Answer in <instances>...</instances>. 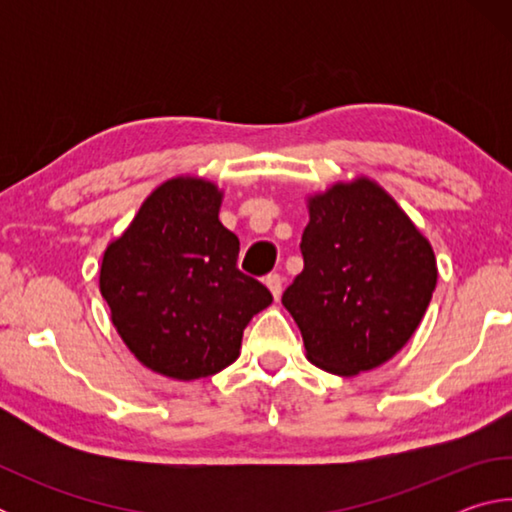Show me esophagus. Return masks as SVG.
<instances>
[{
  "label": "esophagus",
  "instance_id": "esophagus-1",
  "mask_svg": "<svg viewBox=\"0 0 512 512\" xmlns=\"http://www.w3.org/2000/svg\"><path fill=\"white\" fill-rule=\"evenodd\" d=\"M266 287L271 289V293H273V298L277 300L282 296V275H277V273H271V275H266Z\"/></svg>",
  "mask_w": 512,
  "mask_h": 512
}]
</instances>
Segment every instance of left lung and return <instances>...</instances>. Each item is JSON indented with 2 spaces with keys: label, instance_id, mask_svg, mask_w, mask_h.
<instances>
[{
  "label": "left lung",
  "instance_id": "8db88e82",
  "mask_svg": "<svg viewBox=\"0 0 512 512\" xmlns=\"http://www.w3.org/2000/svg\"><path fill=\"white\" fill-rule=\"evenodd\" d=\"M305 268L284 291L307 359L354 377L393 359L436 289V255L393 196L354 178L309 196Z\"/></svg>",
  "mask_w": 512,
  "mask_h": 512
}]
</instances>
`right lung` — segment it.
Here are the masks:
<instances>
[{
	"instance_id": "obj_1",
	"label": "right lung",
	"mask_w": 512,
	"mask_h": 512,
	"mask_svg": "<svg viewBox=\"0 0 512 512\" xmlns=\"http://www.w3.org/2000/svg\"><path fill=\"white\" fill-rule=\"evenodd\" d=\"M223 192L178 176L142 203L103 253L99 289L137 361L192 381L237 361L250 318L271 291L237 268L239 239L219 221Z\"/></svg>"
}]
</instances>
